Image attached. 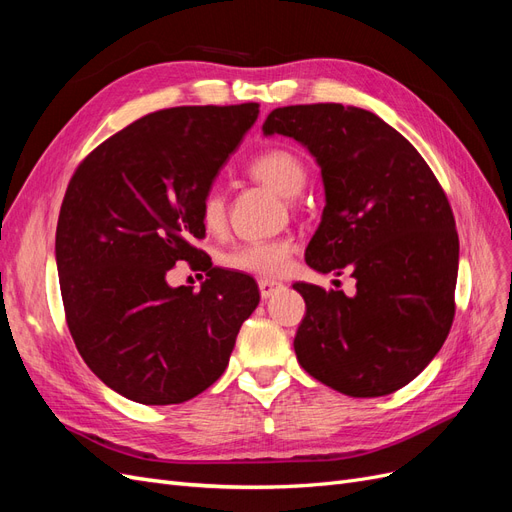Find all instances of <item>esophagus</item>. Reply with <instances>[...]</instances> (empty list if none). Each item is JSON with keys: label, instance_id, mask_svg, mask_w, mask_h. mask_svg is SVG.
I'll use <instances>...</instances> for the list:
<instances>
[{"label": "esophagus", "instance_id": "esophagus-1", "mask_svg": "<svg viewBox=\"0 0 512 512\" xmlns=\"http://www.w3.org/2000/svg\"><path fill=\"white\" fill-rule=\"evenodd\" d=\"M258 288H260V297H262V299H269V297H273L275 292H280V290L284 288V284L267 280V277H260V280H258Z\"/></svg>", "mask_w": 512, "mask_h": 512}]
</instances>
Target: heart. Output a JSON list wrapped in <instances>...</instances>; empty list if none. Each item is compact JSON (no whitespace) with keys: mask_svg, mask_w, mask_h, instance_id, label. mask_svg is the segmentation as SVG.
<instances>
[{"mask_svg":"<svg viewBox=\"0 0 512 512\" xmlns=\"http://www.w3.org/2000/svg\"><path fill=\"white\" fill-rule=\"evenodd\" d=\"M250 175L262 181L273 192L284 198L301 194L307 183V166L297 153L286 147H273L258 153L247 164ZM226 220V200L220 188H209L200 200V222L207 230H218ZM292 258V243L286 239L275 241H250L230 247L220 256V265L247 275L280 277L288 271Z\"/></svg>","mask_w":512,"mask_h":512,"instance_id":"obj_1","label":"heart"}]
</instances>
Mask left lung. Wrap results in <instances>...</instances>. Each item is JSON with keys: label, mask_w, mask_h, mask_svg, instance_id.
I'll use <instances>...</instances> for the list:
<instances>
[{"label": "left lung", "mask_w": 512, "mask_h": 512, "mask_svg": "<svg viewBox=\"0 0 512 512\" xmlns=\"http://www.w3.org/2000/svg\"><path fill=\"white\" fill-rule=\"evenodd\" d=\"M262 134L294 138L320 166L324 211L307 265L356 280L354 297L292 286L307 305L294 337L301 367L350 397L401 389L440 352L455 316L459 237L436 175L365 108L282 106Z\"/></svg>", "instance_id": "obj_1"}]
</instances>
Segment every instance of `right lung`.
<instances>
[{
    "label": "right lung",
    "mask_w": 512,
    "mask_h": 512,
    "mask_svg": "<svg viewBox=\"0 0 512 512\" xmlns=\"http://www.w3.org/2000/svg\"><path fill=\"white\" fill-rule=\"evenodd\" d=\"M258 104L177 106L96 147L61 203L55 258L68 329L115 393L183 404L218 380L260 294L250 275L199 261L200 200L258 119ZM179 259L208 271L198 293L173 289Z\"/></svg>",
    "instance_id": "1"
}]
</instances>
